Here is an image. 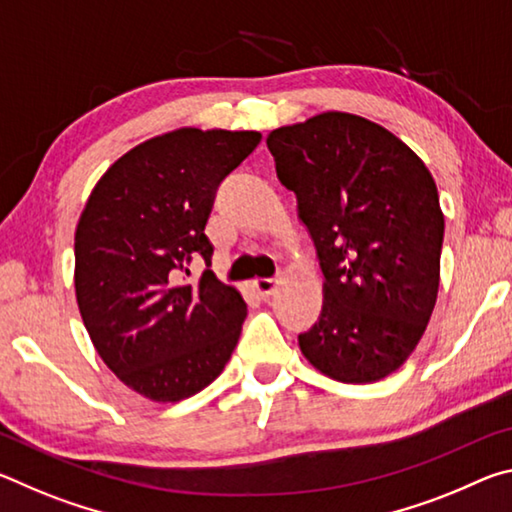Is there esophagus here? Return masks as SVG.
Here are the masks:
<instances>
[{"instance_id":"34e87169","label":"esophagus","mask_w":512,"mask_h":512,"mask_svg":"<svg viewBox=\"0 0 512 512\" xmlns=\"http://www.w3.org/2000/svg\"><path fill=\"white\" fill-rule=\"evenodd\" d=\"M253 289L259 298H271L277 289V282L275 280H255Z\"/></svg>"}]
</instances>
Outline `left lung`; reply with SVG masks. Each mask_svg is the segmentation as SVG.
I'll list each match as a JSON object with an SVG mask.
<instances>
[{
    "mask_svg": "<svg viewBox=\"0 0 512 512\" xmlns=\"http://www.w3.org/2000/svg\"><path fill=\"white\" fill-rule=\"evenodd\" d=\"M266 146L325 275L302 354L343 384L388 377L436 307L445 216L433 176L400 137L350 112L275 128Z\"/></svg>",
    "mask_w": 512,
    "mask_h": 512,
    "instance_id": "1",
    "label": "left lung"
}]
</instances>
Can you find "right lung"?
<instances>
[{
  "label": "right lung",
  "mask_w": 512,
  "mask_h": 512,
  "mask_svg": "<svg viewBox=\"0 0 512 512\" xmlns=\"http://www.w3.org/2000/svg\"><path fill=\"white\" fill-rule=\"evenodd\" d=\"M262 140L257 131H176L151 137L103 173L74 235L76 302L103 363L153 402H180L221 375L248 307L194 257L212 264L205 237L216 187Z\"/></svg>",
  "instance_id": "add662e5"
}]
</instances>
